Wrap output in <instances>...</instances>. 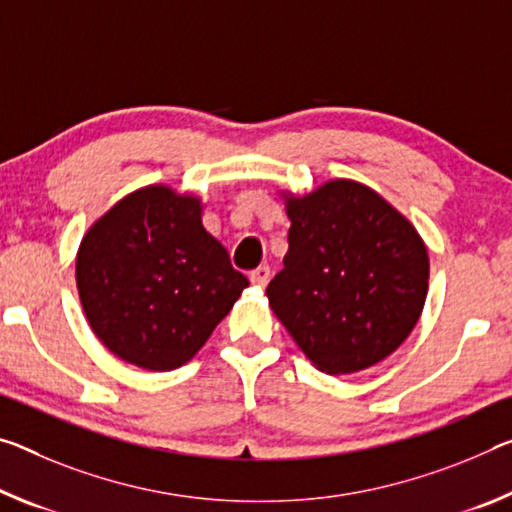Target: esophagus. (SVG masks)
I'll list each match as a JSON object with an SVG mask.
<instances>
[{
  "label": "esophagus",
  "mask_w": 512,
  "mask_h": 512,
  "mask_svg": "<svg viewBox=\"0 0 512 512\" xmlns=\"http://www.w3.org/2000/svg\"><path fill=\"white\" fill-rule=\"evenodd\" d=\"M269 280H271L269 266H259V269L250 273V282H253V285H257V287H266V285H269Z\"/></svg>",
  "instance_id": "1"
}]
</instances>
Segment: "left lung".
<instances>
[{
    "mask_svg": "<svg viewBox=\"0 0 512 512\" xmlns=\"http://www.w3.org/2000/svg\"><path fill=\"white\" fill-rule=\"evenodd\" d=\"M289 250L266 287L271 310L316 369H369L417 326L428 250L408 218L360 182L285 196Z\"/></svg>",
    "mask_w": 512,
    "mask_h": 512,
    "instance_id": "8db88e82",
    "label": "left lung"
}]
</instances>
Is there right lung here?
<instances>
[{"instance_id": "1", "label": "right lung", "mask_w": 512, "mask_h": 512, "mask_svg": "<svg viewBox=\"0 0 512 512\" xmlns=\"http://www.w3.org/2000/svg\"><path fill=\"white\" fill-rule=\"evenodd\" d=\"M77 289L97 339L148 371L189 362L248 278L202 225V202L164 184L118 200L77 250Z\"/></svg>"}]
</instances>
